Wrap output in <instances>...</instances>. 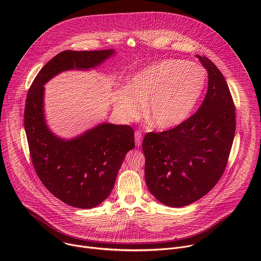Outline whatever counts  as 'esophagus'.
I'll list each match as a JSON object with an SVG mask.
<instances>
[{
	"mask_svg": "<svg viewBox=\"0 0 261 261\" xmlns=\"http://www.w3.org/2000/svg\"><path fill=\"white\" fill-rule=\"evenodd\" d=\"M134 136H135V144H136V146H139L141 144V141H142V133H141V131H136Z\"/></svg>",
	"mask_w": 261,
	"mask_h": 261,
	"instance_id": "esophagus-1",
	"label": "esophagus"
}]
</instances>
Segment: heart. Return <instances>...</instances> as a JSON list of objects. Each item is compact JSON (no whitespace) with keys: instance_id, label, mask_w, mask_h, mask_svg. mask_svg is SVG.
Returning <instances> with one entry per match:
<instances>
[{"instance_id":"b5f03b06","label":"heart","mask_w":261,"mask_h":261,"mask_svg":"<svg viewBox=\"0 0 261 261\" xmlns=\"http://www.w3.org/2000/svg\"><path fill=\"white\" fill-rule=\"evenodd\" d=\"M206 83L201 66L168 59L136 72L116 97L115 106L127 120L138 118L146 102V116L160 129L181 124L196 106Z\"/></svg>"}]
</instances>
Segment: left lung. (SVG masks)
Masks as SVG:
<instances>
[{
    "instance_id": "8db88e82",
    "label": "left lung",
    "mask_w": 261,
    "mask_h": 261,
    "mask_svg": "<svg viewBox=\"0 0 261 261\" xmlns=\"http://www.w3.org/2000/svg\"><path fill=\"white\" fill-rule=\"evenodd\" d=\"M196 57L208 76L202 104L181 124L147 133L142 142L147 188L173 207L191 204L215 187L226 168L236 133V106L224 76L206 57Z\"/></svg>"
}]
</instances>
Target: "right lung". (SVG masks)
I'll return each mask as SVG.
<instances>
[{
    "label": "right lung",
    "instance_id": "add662e5",
    "mask_svg": "<svg viewBox=\"0 0 261 261\" xmlns=\"http://www.w3.org/2000/svg\"><path fill=\"white\" fill-rule=\"evenodd\" d=\"M114 53L64 50L44 65L27 95L23 123L35 171L54 196L74 207L92 208L107 198L126 154L135 146L134 131L103 123L70 140L56 136L44 120L43 85L62 71L94 68Z\"/></svg>",
    "mask_w": 261,
    "mask_h": 261
}]
</instances>
